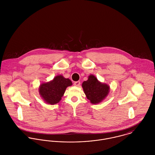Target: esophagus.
Segmentation results:
<instances>
[{"label":"esophagus","instance_id":"esophagus-1","mask_svg":"<svg viewBox=\"0 0 155 155\" xmlns=\"http://www.w3.org/2000/svg\"><path fill=\"white\" fill-rule=\"evenodd\" d=\"M80 84H81L80 81H76L74 82V85H75L76 87H79L80 85Z\"/></svg>","mask_w":155,"mask_h":155}]
</instances>
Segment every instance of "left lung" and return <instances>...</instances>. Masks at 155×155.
<instances>
[{"label":"left lung","mask_w":155,"mask_h":155,"mask_svg":"<svg viewBox=\"0 0 155 155\" xmlns=\"http://www.w3.org/2000/svg\"><path fill=\"white\" fill-rule=\"evenodd\" d=\"M82 88L87 98L93 104L101 102L109 92V86L98 81L93 75H90L88 80L82 83Z\"/></svg>","instance_id":"1"}]
</instances>
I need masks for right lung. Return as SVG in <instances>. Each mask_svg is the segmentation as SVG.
I'll return each instance as SVG.
<instances>
[{"mask_svg":"<svg viewBox=\"0 0 155 155\" xmlns=\"http://www.w3.org/2000/svg\"><path fill=\"white\" fill-rule=\"evenodd\" d=\"M71 85L72 82L69 79L59 75L52 81L41 84L39 88V93L46 103L54 104L61 101L67 87Z\"/></svg>","mask_w":155,"mask_h":155,"instance_id":"obj_1","label":"right lung"}]
</instances>
